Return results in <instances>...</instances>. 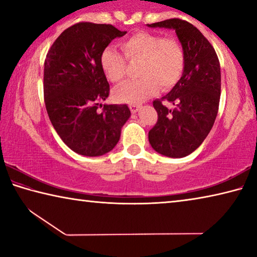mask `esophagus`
<instances>
[{"label":"esophagus","mask_w":257,"mask_h":257,"mask_svg":"<svg viewBox=\"0 0 257 257\" xmlns=\"http://www.w3.org/2000/svg\"><path fill=\"white\" fill-rule=\"evenodd\" d=\"M129 108L133 113H136L138 112L139 108H141V105H139V104H129Z\"/></svg>","instance_id":"esophagus-1"}]
</instances>
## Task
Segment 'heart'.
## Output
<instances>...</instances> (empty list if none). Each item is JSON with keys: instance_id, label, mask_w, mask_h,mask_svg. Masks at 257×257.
<instances>
[{"instance_id": "heart-1", "label": "heart", "mask_w": 257, "mask_h": 257, "mask_svg": "<svg viewBox=\"0 0 257 257\" xmlns=\"http://www.w3.org/2000/svg\"><path fill=\"white\" fill-rule=\"evenodd\" d=\"M124 57L137 62L139 78L125 82L114 90L119 102L138 103L158 92L159 87L167 90L180 80L186 67L185 50L175 38H164L151 32H137L120 43ZM113 47L104 49L99 63L104 75L111 82L120 84L127 72V61Z\"/></svg>"}]
</instances>
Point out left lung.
<instances>
[{
    "mask_svg": "<svg viewBox=\"0 0 257 257\" xmlns=\"http://www.w3.org/2000/svg\"><path fill=\"white\" fill-rule=\"evenodd\" d=\"M147 26L175 29L185 50V71L170 93L153 102L158 121L149 133L158 153L184 158L198 149L214 124L221 94L220 62L211 43L188 21L173 18ZM164 101L175 108L165 107Z\"/></svg>",
    "mask_w": 257,
    "mask_h": 257,
    "instance_id": "1",
    "label": "left lung"
}]
</instances>
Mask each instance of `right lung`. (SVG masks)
I'll return each mask as SVG.
<instances>
[{
	"label": "right lung",
	"instance_id": "1",
	"mask_svg": "<svg viewBox=\"0 0 257 257\" xmlns=\"http://www.w3.org/2000/svg\"><path fill=\"white\" fill-rule=\"evenodd\" d=\"M125 33L112 25L78 23L62 32L46 54L43 85L47 114L64 144L80 155L112 151L130 116L125 104H101L110 85L99 58L112 40Z\"/></svg>",
	"mask_w": 257,
	"mask_h": 257
}]
</instances>
